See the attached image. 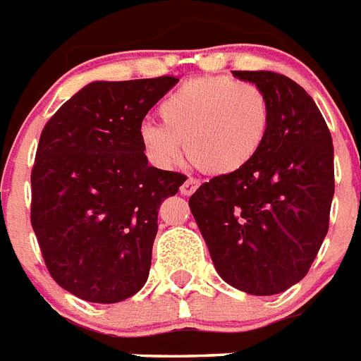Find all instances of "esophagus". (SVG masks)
<instances>
[{
	"mask_svg": "<svg viewBox=\"0 0 361 361\" xmlns=\"http://www.w3.org/2000/svg\"><path fill=\"white\" fill-rule=\"evenodd\" d=\"M198 185H200V181L196 180V178H189V180L183 181V185L180 187V192H181V195L190 196L196 189H198Z\"/></svg>",
	"mask_w": 361,
	"mask_h": 361,
	"instance_id": "1",
	"label": "esophagus"
}]
</instances>
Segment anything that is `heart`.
Segmentation results:
<instances>
[{
    "instance_id": "obj_1",
    "label": "heart",
    "mask_w": 361,
    "mask_h": 361,
    "mask_svg": "<svg viewBox=\"0 0 361 361\" xmlns=\"http://www.w3.org/2000/svg\"><path fill=\"white\" fill-rule=\"evenodd\" d=\"M163 124L142 122L139 140L152 165L174 169L189 157L202 171L228 176L256 159L269 133L271 107L257 85L231 75L190 79L159 105Z\"/></svg>"
}]
</instances>
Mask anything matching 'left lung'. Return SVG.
Instances as JSON below:
<instances>
[{
    "mask_svg": "<svg viewBox=\"0 0 361 361\" xmlns=\"http://www.w3.org/2000/svg\"><path fill=\"white\" fill-rule=\"evenodd\" d=\"M271 107L262 150L243 171L215 176L189 198L216 272L250 295H276L310 271L334 198L332 135L306 90L276 72L237 70Z\"/></svg>",
    "mask_w": 361,
    "mask_h": 361,
    "instance_id": "1",
    "label": "left lung"
}]
</instances>
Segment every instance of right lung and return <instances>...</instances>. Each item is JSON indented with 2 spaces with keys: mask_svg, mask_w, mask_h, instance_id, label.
I'll return each instance as SVG.
<instances>
[{
  "mask_svg": "<svg viewBox=\"0 0 361 361\" xmlns=\"http://www.w3.org/2000/svg\"><path fill=\"white\" fill-rule=\"evenodd\" d=\"M178 81L89 83L40 133L31 226L51 278L83 300L120 302L148 280L161 202L187 176L148 165L139 128Z\"/></svg>",
  "mask_w": 361,
  "mask_h": 361,
  "instance_id": "obj_1",
  "label": "right lung"
}]
</instances>
